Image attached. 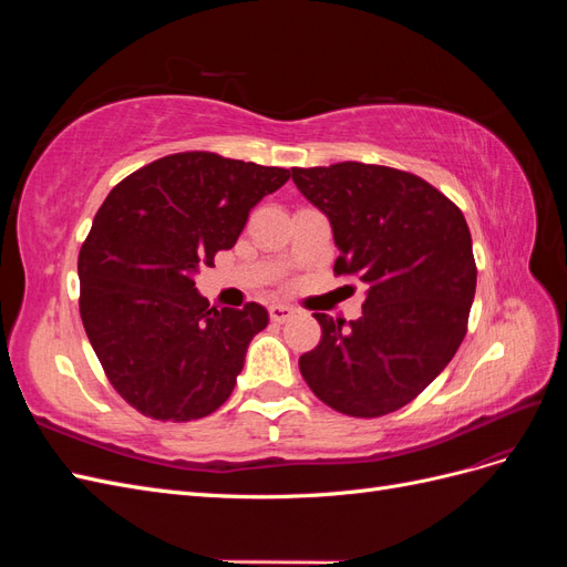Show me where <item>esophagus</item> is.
Wrapping results in <instances>:
<instances>
[{
    "mask_svg": "<svg viewBox=\"0 0 567 567\" xmlns=\"http://www.w3.org/2000/svg\"><path fill=\"white\" fill-rule=\"evenodd\" d=\"M293 315H296L293 307L281 305V302H277V305H269V319H271V321L284 323V321H288V319L293 317Z\"/></svg>",
    "mask_w": 567,
    "mask_h": 567,
    "instance_id": "obj_1",
    "label": "esophagus"
}]
</instances>
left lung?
Instances as JSON below:
<instances>
[{
  "label": "left lung",
  "instance_id": "left-lung-1",
  "mask_svg": "<svg viewBox=\"0 0 567 567\" xmlns=\"http://www.w3.org/2000/svg\"><path fill=\"white\" fill-rule=\"evenodd\" d=\"M290 173L331 221L336 277L369 286L359 319L315 315L321 340L300 357L302 379L340 414H392L437 379L468 331L477 267L466 217L404 169L348 161Z\"/></svg>",
  "mask_w": 567,
  "mask_h": 567
}]
</instances>
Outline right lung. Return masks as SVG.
Wrapping results in <instances>:
<instances>
[{
  "mask_svg": "<svg viewBox=\"0 0 567 567\" xmlns=\"http://www.w3.org/2000/svg\"><path fill=\"white\" fill-rule=\"evenodd\" d=\"M290 169L210 151L173 153L125 177L78 257L80 317L106 379L140 414L194 421L229 400L262 305L210 307L194 274L215 265Z\"/></svg>",
  "mask_w": 567,
  "mask_h": 567,
  "instance_id": "add662e5",
  "label": "right lung"
}]
</instances>
